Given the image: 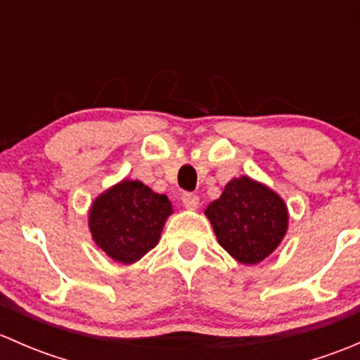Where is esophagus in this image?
I'll list each match as a JSON object with an SVG mask.
<instances>
[{
  "instance_id": "1",
  "label": "esophagus",
  "mask_w": 360,
  "mask_h": 360,
  "mask_svg": "<svg viewBox=\"0 0 360 360\" xmlns=\"http://www.w3.org/2000/svg\"><path fill=\"white\" fill-rule=\"evenodd\" d=\"M181 200H183L186 209H191V210L197 209L198 203H200V198H198L195 193H184L183 197H181Z\"/></svg>"
}]
</instances>
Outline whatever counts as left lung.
I'll return each mask as SVG.
<instances>
[{"mask_svg":"<svg viewBox=\"0 0 360 360\" xmlns=\"http://www.w3.org/2000/svg\"><path fill=\"white\" fill-rule=\"evenodd\" d=\"M219 245L242 264L270 256L288 231V207L264 184L248 176L231 179L205 209Z\"/></svg>","mask_w":360,"mask_h":360,"instance_id":"obj_1","label":"left lung"}]
</instances>
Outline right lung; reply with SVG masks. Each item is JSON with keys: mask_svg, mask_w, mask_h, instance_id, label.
Returning a JSON list of instances; mask_svg holds the SVG:
<instances>
[{"mask_svg": "<svg viewBox=\"0 0 360 360\" xmlns=\"http://www.w3.org/2000/svg\"><path fill=\"white\" fill-rule=\"evenodd\" d=\"M170 214L172 203L165 195L141 181L123 179L94 200L89 226L94 242L111 259L132 264L158 244Z\"/></svg>", "mask_w": 360, "mask_h": 360, "instance_id": "1", "label": "right lung"}]
</instances>
